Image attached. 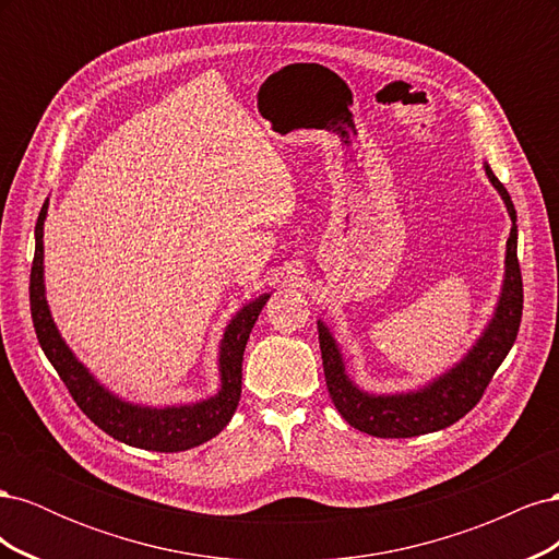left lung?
Instances as JSON below:
<instances>
[{
	"instance_id": "obj_1",
	"label": "left lung",
	"mask_w": 559,
	"mask_h": 559,
	"mask_svg": "<svg viewBox=\"0 0 559 559\" xmlns=\"http://www.w3.org/2000/svg\"><path fill=\"white\" fill-rule=\"evenodd\" d=\"M485 173L501 193L506 207H509L513 228L509 245H506V280L497 314L478 345L468 352V357L460 366L452 368L450 373L427 389H421V392L401 396H368L347 380L341 352H337L329 329L319 321V347L329 394L337 413L354 429L378 438H411L441 431L476 408L487 384L492 382L497 368L506 359V354L511 352L520 331L524 300L522 273L518 263V214L509 191L495 177L492 167L485 165Z\"/></svg>"
}]
</instances>
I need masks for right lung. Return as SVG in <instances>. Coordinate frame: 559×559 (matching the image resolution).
<instances>
[{
  "label": "right lung",
  "mask_w": 559,
  "mask_h": 559,
  "mask_svg": "<svg viewBox=\"0 0 559 559\" xmlns=\"http://www.w3.org/2000/svg\"><path fill=\"white\" fill-rule=\"evenodd\" d=\"M48 202V200H46ZM44 207L37 218L35 228V261H32L29 273V312L32 324H35L37 341L58 370L60 380L70 389L72 399L79 408L86 413V417L95 425L109 433L116 441L126 445H134L142 450L154 452H181L195 448L200 443L210 441L218 431H222L235 408H238L240 392H242V354L249 341V333L257 324V319L270 298L267 294L251 300L238 314L233 317L224 333L222 343V392L214 399L202 401L195 405H179V408H138L118 401L109 392L99 386L86 368H83L74 354L67 349L62 337L50 319L46 298H44V218L48 205Z\"/></svg>",
  "instance_id": "right-lung-1"
}]
</instances>
